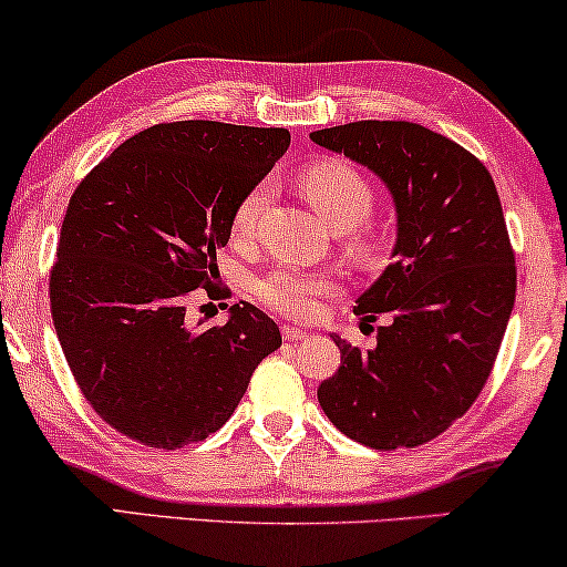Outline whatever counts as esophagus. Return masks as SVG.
I'll list each match as a JSON object with an SVG mask.
<instances>
[{"instance_id": "34e87169", "label": "esophagus", "mask_w": 567, "mask_h": 567, "mask_svg": "<svg viewBox=\"0 0 567 567\" xmlns=\"http://www.w3.org/2000/svg\"><path fill=\"white\" fill-rule=\"evenodd\" d=\"M281 336L286 338V341H305V338L310 336V333H307V330H301V328L286 326V322H284V326H281Z\"/></svg>"}]
</instances>
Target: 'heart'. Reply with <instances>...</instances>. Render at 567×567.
I'll return each instance as SVG.
<instances>
[{
    "label": "heart",
    "instance_id": "obj_1",
    "mask_svg": "<svg viewBox=\"0 0 567 567\" xmlns=\"http://www.w3.org/2000/svg\"><path fill=\"white\" fill-rule=\"evenodd\" d=\"M299 189L333 231H343V252L357 266H374L385 252L382 231L367 226L374 189L367 176L341 158H320L299 174ZM268 203V185H255L241 195L231 213L234 237H252ZM333 289V278L310 270L278 268L255 284L262 305L286 318H310L322 293Z\"/></svg>",
    "mask_w": 567,
    "mask_h": 567
}]
</instances>
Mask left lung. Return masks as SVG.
<instances>
[{
    "label": "left lung",
    "instance_id": "left-lung-1",
    "mask_svg": "<svg viewBox=\"0 0 567 567\" xmlns=\"http://www.w3.org/2000/svg\"><path fill=\"white\" fill-rule=\"evenodd\" d=\"M310 137L378 174L399 216L393 262L354 307L362 320L388 315V326L374 349L333 336L341 367L318 401L374 451L424 445L482 393L516 301L495 182L466 148L414 122H349Z\"/></svg>",
    "mask_w": 567,
    "mask_h": 567
}]
</instances>
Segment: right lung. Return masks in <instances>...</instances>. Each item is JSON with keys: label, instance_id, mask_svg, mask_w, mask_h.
Here are the masks:
<instances>
[{"label": "right lung", "instance_id": "1", "mask_svg": "<svg viewBox=\"0 0 567 567\" xmlns=\"http://www.w3.org/2000/svg\"><path fill=\"white\" fill-rule=\"evenodd\" d=\"M289 143L284 127L153 124L72 193L49 278L51 318L109 427L164 451L205 440L281 347L276 322L249 301L213 328L187 307L195 289L216 293L231 213Z\"/></svg>", "mask_w": 567, "mask_h": 567}]
</instances>
